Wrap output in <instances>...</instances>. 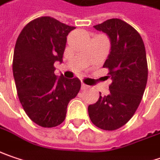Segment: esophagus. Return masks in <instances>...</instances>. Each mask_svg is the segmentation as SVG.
<instances>
[{
    "mask_svg": "<svg viewBox=\"0 0 160 160\" xmlns=\"http://www.w3.org/2000/svg\"><path fill=\"white\" fill-rule=\"evenodd\" d=\"M81 86H82V90H86V89H88V88H89V86H88V85H86V84H84V83H82Z\"/></svg>",
    "mask_w": 160,
    "mask_h": 160,
    "instance_id": "esophagus-1",
    "label": "esophagus"
}]
</instances>
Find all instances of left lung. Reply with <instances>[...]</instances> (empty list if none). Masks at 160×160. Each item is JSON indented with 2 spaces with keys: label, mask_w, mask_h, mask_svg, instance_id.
<instances>
[{
  "label": "left lung",
  "mask_w": 160,
  "mask_h": 160,
  "mask_svg": "<svg viewBox=\"0 0 160 160\" xmlns=\"http://www.w3.org/2000/svg\"><path fill=\"white\" fill-rule=\"evenodd\" d=\"M107 34L111 51L103 68L109 69L112 83L110 92L88 106L90 120L105 131H114L127 123L138 109L148 81V64L139 32L120 19H110L93 26Z\"/></svg>",
  "instance_id": "8db88e82"
}]
</instances>
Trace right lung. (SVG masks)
Listing matches in <instances>:
<instances>
[{"label": "right lung", "mask_w": 160, "mask_h": 160, "mask_svg": "<svg viewBox=\"0 0 160 160\" xmlns=\"http://www.w3.org/2000/svg\"><path fill=\"white\" fill-rule=\"evenodd\" d=\"M75 28L51 17H40L28 22L16 41L12 71L18 96L29 119L44 128L65 121L68 102L81 88L78 78L54 73V63L63 61L67 37Z\"/></svg>", "instance_id": "add662e5"}]
</instances>
